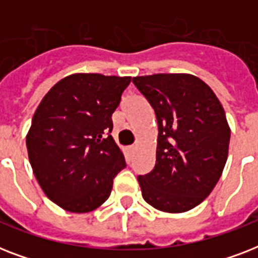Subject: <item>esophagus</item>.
Masks as SVG:
<instances>
[{
    "label": "esophagus",
    "instance_id": "esophagus-1",
    "mask_svg": "<svg viewBox=\"0 0 258 258\" xmlns=\"http://www.w3.org/2000/svg\"><path fill=\"white\" fill-rule=\"evenodd\" d=\"M135 151H137V147H135V146H128V147H127V154H128L130 157H133L134 154H135Z\"/></svg>",
    "mask_w": 258,
    "mask_h": 258
}]
</instances>
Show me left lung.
Listing matches in <instances>:
<instances>
[{
  "mask_svg": "<svg viewBox=\"0 0 258 258\" xmlns=\"http://www.w3.org/2000/svg\"><path fill=\"white\" fill-rule=\"evenodd\" d=\"M155 111L157 162L139 175L143 200L166 213H183L212 192L228 159L230 128L212 88L186 74L133 79Z\"/></svg>",
  "mask_w": 258,
  "mask_h": 258,
  "instance_id": "obj_1",
  "label": "left lung"
}]
</instances>
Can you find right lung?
I'll list each match as a JSON object with an SVG mask.
<instances>
[{"label": "right lung", "mask_w": 258, "mask_h": 258, "mask_svg": "<svg viewBox=\"0 0 258 258\" xmlns=\"http://www.w3.org/2000/svg\"><path fill=\"white\" fill-rule=\"evenodd\" d=\"M131 78L75 74L54 84L32 119L28 155L38 184L67 212L88 213L108 200L125 167L112 113Z\"/></svg>", "instance_id": "1"}]
</instances>
